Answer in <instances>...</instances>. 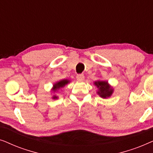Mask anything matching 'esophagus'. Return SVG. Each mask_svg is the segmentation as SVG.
<instances>
[{
  "label": "esophagus",
  "instance_id": "obj_1",
  "mask_svg": "<svg viewBox=\"0 0 153 153\" xmlns=\"http://www.w3.org/2000/svg\"><path fill=\"white\" fill-rule=\"evenodd\" d=\"M76 79L78 81H83L84 80V75L81 74H77Z\"/></svg>",
  "mask_w": 153,
  "mask_h": 153
}]
</instances>
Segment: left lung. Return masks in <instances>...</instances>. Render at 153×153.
<instances>
[{"instance_id":"obj_1","label":"left lung","mask_w":153,"mask_h":153,"mask_svg":"<svg viewBox=\"0 0 153 153\" xmlns=\"http://www.w3.org/2000/svg\"><path fill=\"white\" fill-rule=\"evenodd\" d=\"M94 85L97 88L98 91H97V94L100 97L106 99L110 97L114 93V88L108 83V81L102 80L95 81L94 82Z\"/></svg>"}]
</instances>
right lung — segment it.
Here are the masks:
<instances>
[{
  "label": "right lung",
  "instance_id": "obj_1",
  "mask_svg": "<svg viewBox=\"0 0 153 153\" xmlns=\"http://www.w3.org/2000/svg\"><path fill=\"white\" fill-rule=\"evenodd\" d=\"M70 82V81L68 80V79H62V80H60L59 81H57V82L53 83V88H52V89H51V91L53 92V96L51 97L52 99L57 100L58 98V96H57L56 95H54V93H55L56 92H57L58 90H60V88H62L65 86V85L67 84H68Z\"/></svg>",
  "mask_w": 153,
  "mask_h": 153
}]
</instances>
